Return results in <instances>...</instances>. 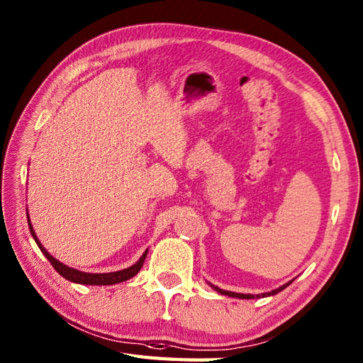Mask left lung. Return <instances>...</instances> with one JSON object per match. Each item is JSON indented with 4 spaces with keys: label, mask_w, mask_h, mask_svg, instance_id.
Listing matches in <instances>:
<instances>
[{
    "label": "left lung",
    "mask_w": 363,
    "mask_h": 363,
    "mask_svg": "<svg viewBox=\"0 0 363 363\" xmlns=\"http://www.w3.org/2000/svg\"><path fill=\"white\" fill-rule=\"evenodd\" d=\"M291 284H293V280L291 281H288V284H285V285H281L280 288H277V289H274V291H271V293H263V294H257V296H254V294H240V293H233V291H225V289H220L218 286H216V285H211V288H214L217 293H220V294H223V296H229V297H237V298H260V297H268V296H274V294H277V293H280V291H284L286 286H289Z\"/></svg>",
    "instance_id": "left-lung-1"
}]
</instances>
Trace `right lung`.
<instances>
[{
    "mask_svg": "<svg viewBox=\"0 0 363 363\" xmlns=\"http://www.w3.org/2000/svg\"><path fill=\"white\" fill-rule=\"evenodd\" d=\"M28 223H29V229H30V234L33 237V240L37 242L38 248L41 250V252L46 255L48 260L50 262L52 267L55 268V271L60 274L61 277H65L69 281H74V284H82V285H115V284H121V281H126L129 279H132L135 276V274L141 269L145 263V259L147 255V250L143 252V255L138 259V262H135L132 267L126 268V269H121V271H115V272H106V274H92V272H83V271H78L70 267H66L65 263L58 262L57 259L52 257V255L46 251V248L40 243L37 234H35L32 223H30V218L28 214Z\"/></svg>",
    "mask_w": 363,
    "mask_h": 363,
    "instance_id": "obj_1",
    "label": "right lung"
}]
</instances>
